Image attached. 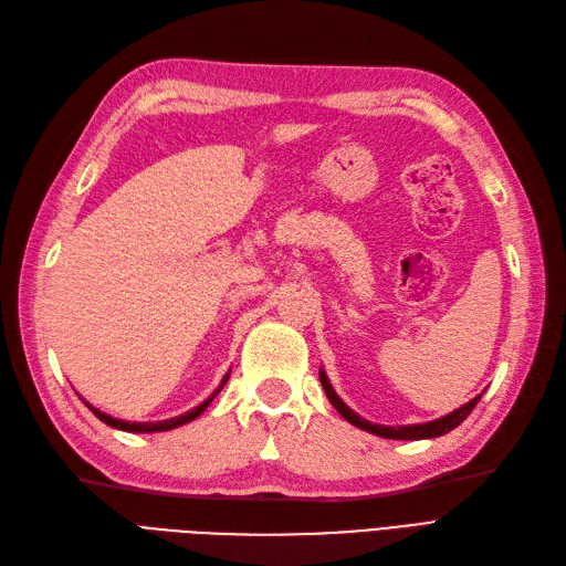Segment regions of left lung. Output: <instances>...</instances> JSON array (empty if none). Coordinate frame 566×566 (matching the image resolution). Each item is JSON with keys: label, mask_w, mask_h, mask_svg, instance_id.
Listing matches in <instances>:
<instances>
[{"label": "left lung", "mask_w": 566, "mask_h": 566, "mask_svg": "<svg viewBox=\"0 0 566 566\" xmlns=\"http://www.w3.org/2000/svg\"><path fill=\"white\" fill-rule=\"evenodd\" d=\"M318 378H321V385H323V389H325V397L331 399V403L337 408V413H339L342 418H345L347 422H352L354 427H361V430L373 432V434H378V437H385V439L416 441V439H434V437L447 434V432H451V430H453V427H458L462 420H465V418L472 413V408L476 406V401L482 399V394H479V397H474V399H472V401H468L465 406L455 408L453 413L443 416V418H439V420H432V422L389 427V424H375V422H368V420H366V418H361V416H356L354 410L337 397L335 389H333V385H331V380H328V375H325V370H321V373H318Z\"/></svg>", "instance_id": "1"}]
</instances>
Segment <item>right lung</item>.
<instances>
[{
  "instance_id": "1",
  "label": "right lung",
  "mask_w": 566,
  "mask_h": 566,
  "mask_svg": "<svg viewBox=\"0 0 566 566\" xmlns=\"http://www.w3.org/2000/svg\"><path fill=\"white\" fill-rule=\"evenodd\" d=\"M227 380H229V373L224 375V380H221V385L217 387V391L212 394L210 399H205L200 406H196V408H191L188 410V413H184V416H177V418H169V420H160V422H127V420H117V418H113V416H106V413H101L98 408H94V406H90V410L92 413L101 420V422H106V424H111V427H115V430H125V432H167V430H175V427H179V424H186V422H191V420H196L205 408L210 406V401L217 397V394L221 391V387L227 385Z\"/></svg>"
}]
</instances>
